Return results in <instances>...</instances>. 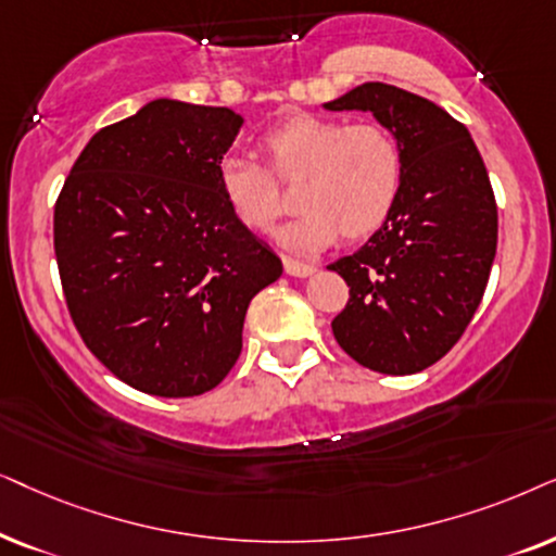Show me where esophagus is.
Wrapping results in <instances>:
<instances>
[{"instance_id": "obj_1", "label": "esophagus", "mask_w": 556, "mask_h": 556, "mask_svg": "<svg viewBox=\"0 0 556 556\" xmlns=\"http://www.w3.org/2000/svg\"><path fill=\"white\" fill-rule=\"evenodd\" d=\"M285 271L290 277H309V274H315V266L298 262V258H285Z\"/></svg>"}]
</instances>
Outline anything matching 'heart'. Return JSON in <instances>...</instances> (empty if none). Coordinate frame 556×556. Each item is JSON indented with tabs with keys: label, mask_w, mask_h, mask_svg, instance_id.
Instances as JSON below:
<instances>
[{
	"label": "heart",
	"mask_w": 556,
	"mask_h": 556,
	"mask_svg": "<svg viewBox=\"0 0 556 556\" xmlns=\"http://www.w3.org/2000/svg\"><path fill=\"white\" fill-rule=\"evenodd\" d=\"M271 172L298 182L302 213L279 228L277 241L298 254H315L345 239H366L394 213L404 188V152L381 124L300 114L264 137ZM218 190L236 218L251 231H269L287 201L262 162L247 154L218 160Z\"/></svg>",
	"instance_id": "heart-1"
}]
</instances>
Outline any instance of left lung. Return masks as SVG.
I'll return each mask as SVG.
<instances>
[{
  "label": "left lung",
  "mask_w": 556,
  "mask_h": 556,
  "mask_svg": "<svg viewBox=\"0 0 556 556\" xmlns=\"http://www.w3.org/2000/svg\"><path fill=\"white\" fill-rule=\"evenodd\" d=\"M323 106L371 111L406 165L391 218L328 266L351 287L332 336L371 371H425L468 328L495 258L498 208L483 157L465 124L404 88L364 84Z\"/></svg>",
  "instance_id": "8db88e82"
}]
</instances>
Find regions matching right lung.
<instances>
[{
	"label": "right lung",
	"instance_id": "add662e5",
	"mask_svg": "<svg viewBox=\"0 0 556 556\" xmlns=\"http://www.w3.org/2000/svg\"><path fill=\"white\" fill-rule=\"evenodd\" d=\"M241 124L226 106L154 99L96 131L58 195L68 313L88 351L144 394L216 389L241 353L249 302L282 277L218 190Z\"/></svg>",
	"mask_w": 556,
	"mask_h": 556
}]
</instances>
